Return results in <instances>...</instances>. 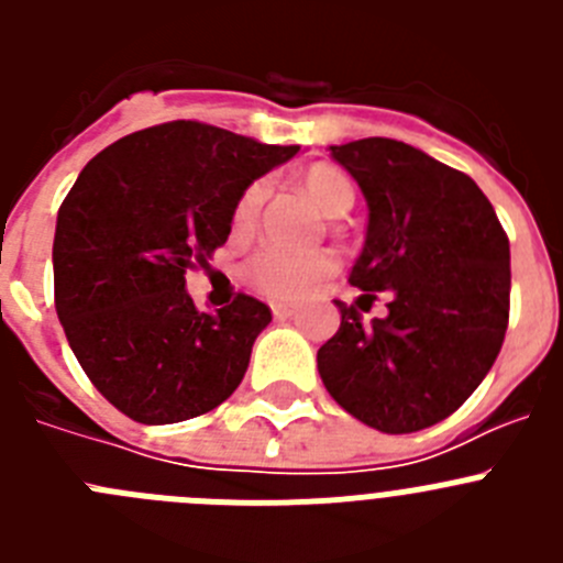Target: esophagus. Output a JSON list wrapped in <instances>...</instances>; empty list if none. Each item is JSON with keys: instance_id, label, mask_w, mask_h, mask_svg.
<instances>
[{"instance_id": "esophagus-1", "label": "esophagus", "mask_w": 563, "mask_h": 563, "mask_svg": "<svg viewBox=\"0 0 563 563\" xmlns=\"http://www.w3.org/2000/svg\"><path fill=\"white\" fill-rule=\"evenodd\" d=\"M273 316L276 318H292L298 312L296 305H287V301H276V305H271Z\"/></svg>"}]
</instances>
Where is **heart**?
<instances>
[{"instance_id":"obj_1","label":"heart","mask_w":563,"mask_h":563,"mask_svg":"<svg viewBox=\"0 0 563 563\" xmlns=\"http://www.w3.org/2000/svg\"><path fill=\"white\" fill-rule=\"evenodd\" d=\"M301 188L327 217H343L355 206V186L346 177V172H341L332 163H312L301 174ZM262 197H265L262 183H251L245 191L239 194L231 213L233 231H247L253 225ZM335 267L338 258L330 251H290V247L265 245L245 262V278L247 285L256 287L265 296L301 298L316 290L321 278L330 276Z\"/></svg>"}]
</instances>
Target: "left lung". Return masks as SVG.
<instances>
[{"mask_svg": "<svg viewBox=\"0 0 563 563\" xmlns=\"http://www.w3.org/2000/svg\"><path fill=\"white\" fill-rule=\"evenodd\" d=\"M369 202L366 245L350 273L357 298L390 292V316L341 327L318 372L341 409L383 434L454 415L485 380L510 318V242L467 174L389 137L330 146Z\"/></svg>", "mask_w": 563, "mask_h": 563, "instance_id": "left-lung-1", "label": "left lung"}]
</instances>
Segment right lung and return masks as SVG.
<instances>
[{
	"label": "right lung",
	"instance_id": "add662e5",
	"mask_svg": "<svg viewBox=\"0 0 563 563\" xmlns=\"http://www.w3.org/2000/svg\"><path fill=\"white\" fill-rule=\"evenodd\" d=\"M298 146L200 121L126 134L78 174L53 239L56 312L81 369L146 426L200 417L233 395L271 310L236 292L200 312L186 273L228 242L239 194Z\"/></svg>",
	"mask_w": 563,
	"mask_h": 563
}]
</instances>
